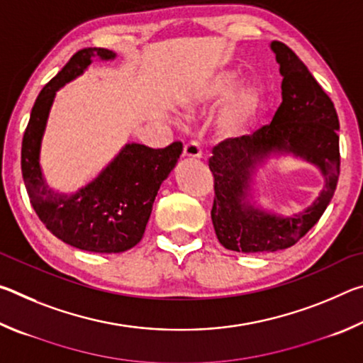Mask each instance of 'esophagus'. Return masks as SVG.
<instances>
[{"label": "esophagus", "mask_w": 363, "mask_h": 363, "mask_svg": "<svg viewBox=\"0 0 363 363\" xmlns=\"http://www.w3.org/2000/svg\"><path fill=\"white\" fill-rule=\"evenodd\" d=\"M201 155H203V152H201V147L196 140H190L184 145V157L186 158H201Z\"/></svg>", "instance_id": "34e87169"}]
</instances>
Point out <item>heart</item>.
Here are the masks:
<instances>
[{
  "mask_svg": "<svg viewBox=\"0 0 363 363\" xmlns=\"http://www.w3.org/2000/svg\"><path fill=\"white\" fill-rule=\"evenodd\" d=\"M238 83V73L233 70H225L218 73L201 93L203 99H219L230 93ZM261 106V96L255 86H243L237 89L227 101L225 107L219 115L218 126L223 134L232 136L240 133L248 123L253 120Z\"/></svg>",
  "mask_w": 363,
  "mask_h": 363,
  "instance_id": "obj_1",
  "label": "heart"
}]
</instances>
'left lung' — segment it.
<instances>
[{
    "label": "left lung",
    "instance_id": "8db88e82",
    "mask_svg": "<svg viewBox=\"0 0 363 363\" xmlns=\"http://www.w3.org/2000/svg\"><path fill=\"white\" fill-rule=\"evenodd\" d=\"M270 49L284 77L281 104L272 121L250 136L214 145L208 162L214 177V232L224 248L238 253L293 247L327 210L340 177V120L333 102L290 48L272 41ZM272 152H293L321 169L323 192L303 213L280 218L246 201L254 169Z\"/></svg>",
    "mask_w": 363,
    "mask_h": 363
}]
</instances>
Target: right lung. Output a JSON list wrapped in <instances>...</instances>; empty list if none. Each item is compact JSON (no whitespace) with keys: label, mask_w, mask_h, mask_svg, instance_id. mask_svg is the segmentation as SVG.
<instances>
[{"label":"right lung","mask_w":363,"mask_h":363,"mask_svg":"<svg viewBox=\"0 0 363 363\" xmlns=\"http://www.w3.org/2000/svg\"><path fill=\"white\" fill-rule=\"evenodd\" d=\"M93 57L110 60L115 52L84 48L41 89L22 139V176L33 210L60 240L93 253H121L140 242L162 182L176 167L182 143L164 149L126 144L113 162L77 194L48 187L40 168L41 139L56 91L88 69Z\"/></svg>","instance_id":"add662e5"}]
</instances>
